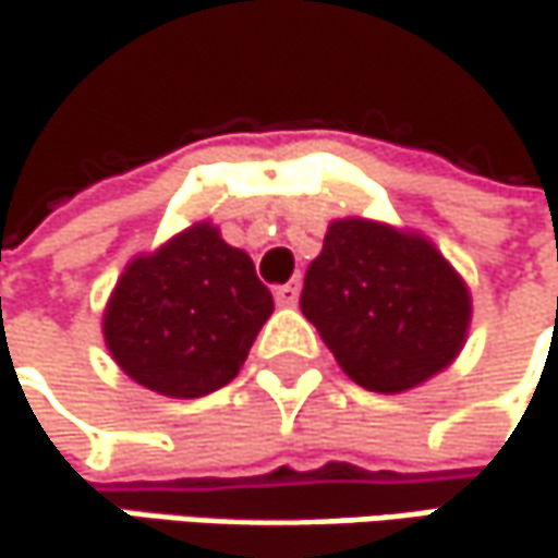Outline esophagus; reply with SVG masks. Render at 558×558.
Returning a JSON list of instances; mask_svg holds the SVG:
<instances>
[{"instance_id": "esophagus-1", "label": "esophagus", "mask_w": 558, "mask_h": 558, "mask_svg": "<svg viewBox=\"0 0 558 558\" xmlns=\"http://www.w3.org/2000/svg\"><path fill=\"white\" fill-rule=\"evenodd\" d=\"M275 300H278L280 306H296V300H300V280H290V283H283L275 290Z\"/></svg>"}]
</instances>
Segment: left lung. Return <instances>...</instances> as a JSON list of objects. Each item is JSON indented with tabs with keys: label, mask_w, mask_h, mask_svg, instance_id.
I'll use <instances>...</instances> for the list:
<instances>
[{
	"label": "left lung",
	"mask_w": 558,
	"mask_h": 558,
	"mask_svg": "<svg viewBox=\"0 0 558 558\" xmlns=\"http://www.w3.org/2000/svg\"><path fill=\"white\" fill-rule=\"evenodd\" d=\"M300 310L351 380L396 396L457 361L473 296L428 235L344 217L306 268Z\"/></svg>",
	"instance_id": "left-lung-1"
}]
</instances>
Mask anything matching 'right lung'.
I'll use <instances>...</instances> for the list:
<instances>
[{
    "instance_id": "add662e5",
    "label": "right lung",
    "mask_w": 558,
    "mask_h": 558,
    "mask_svg": "<svg viewBox=\"0 0 558 558\" xmlns=\"http://www.w3.org/2000/svg\"><path fill=\"white\" fill-rule=\"evenodd\" d=\"M271 313V290L248 252L201 220L130 258L101 335L130 380L169 399H201L242 371Z\"/></svg>"
}]
</instances>
